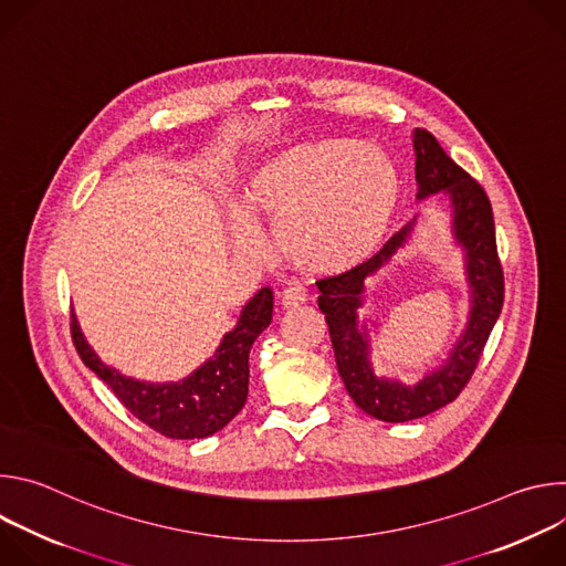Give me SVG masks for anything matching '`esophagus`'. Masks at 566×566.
I'll list each match as a JSON object with an SVG mask.
<instances>
[{
	"instance_id": "34e87169",
	"label": "esophagus",
	"mask_w": 566,
	"mask_h": 566,
	"mask_svg": "<svg viewBox=\"0 0 566 566\" xmlns=\"http://www.w3.org/2000/svg\"><path fill=\"white\" fill-rule=\"evenodd\" d=\"M306 300H308V293H306V289H302V286H289V289H284L282 295H280V304H282L284 308H295V306L304 304Z\"/></svg>"
}]
</instances>
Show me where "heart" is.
I'll return each mask as SVG.
<instances>
[{
    "mask_svg": "<svg viewBox=\"0 0 566 566\" xmlns=\"http://www.w3.org/2000/svg\"><path fill=\"white\" fill-rule=\"evenodd\" d=\"M400 195L389 154L367 140L327 138L295 145L260 166L232 226L239 253L258 255L249 221L275 223L282 255L297 269L340 273L363 264L382 241Z\"/></svg>",
    "mask_w": 566,
    "mask_h": 566,
    "instance_id": "b5f03b06",
    "label": "heart"
}]
</instances>
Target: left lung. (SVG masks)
Wrapping results in <instances>:
<instances>
[{"instance_id": "8db88e82", "label": "left lung", "mask_w": 566, "mask_h": 566, "mask_svg": "<svg viewBox=\"0 0 566 566\" xmlns=\"http://www.w3.org/2000/svg\"><path fill=\"white\" fill-rule=\"evenodd\" d=\"M417 199L441 197L450 208V234L463 258L468 286V319L448 358L417 382L378 376L371 365V336L360 308L367 297V280L374 277L412 239L417 217L402 226L387 244L360 266L319 280L317 306L325 313L338 374L356 406L387 423H406L428 417L452 402L470 380L504 302V275L497 260L493 208L481 190L437 138L426 129L412 132Z\"/></svg>"}]
</instances>
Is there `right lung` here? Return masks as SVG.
<instances>
[{
	"label": "right lung",
	"mask_w": 566,
	"mask_h": 566,
	"mask_svg": "<svg viewBox=\"0 0 566 566\" xmlns=\"http://www.w3.org/2000/svg\"><path fill=\"white\" fill-rule=\"evenodd\" d=\"M273 291L260 289L241 308L237 325L223 334L212 358L177 382H149L105 365L87 343L77 317L71 336L83 363L109 385L123 406L145 426L170 439H206L228 426L249 396V354L271 325Z\"/></svg>",
	"instance_id": "obj_1"
}]
</instances>
